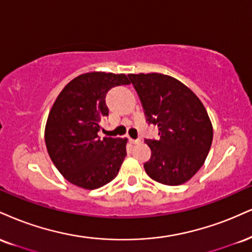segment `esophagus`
<instances>
[{
    "mask_svg": "<svg viewBox=\"0 0 252 252\" xmlns=\"http://www.w3.org/2000/svg\"><path fill=\"white\" fill-rule=\"evenodd\" d=\"M130 142H131L132 144H138L139 142H141V139H139V138H137V139H132V138H130Z\"/></svg>",
    "mask_w": 252,
    "mask_h": 252,
    "instance_id": "1",
    "label": "esophagus"
}]
</instances>
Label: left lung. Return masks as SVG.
I'll list each match as a JSON object with an SVG mask.
<instances>
[{
    "label": "left lung",
    "mask_w": 252,
    "mask_h": 252,
    "mask_svg": "<svg viewBox=\"0 0 252 252\" xmlns=\"http://www.w3.org/2000/svg\"><path fill=\"white\" fill-rule=\"evenodd\" d=\"M149 123L158 126L159 139H145L151 157L144 163L148 176L165 186L186 183L204 164L213 124L191 89L168 75L129 74Z\"/></svg>",
    "instance_id": "8db88e82"
}]
</instances>
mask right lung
Returning <instances> with one entry per match:
<instances>
[{
  "instance_id": "obj_1",
  "label": "right lung",
  "mask_w": 252,
  "mask_h": 252,
  "mask_svg": "<svg viewBox=\"0 0 252 252\" xmlns=\"http://www.w3.org/2000/svg\"><path fill=\"white\" fill-rule=\"evenodd\" d=\"M124 74L93 71L75 77L57 96L48 116V154L63 177L83 189H98L118 175L126 156V138H99L109 115L108 90L129 84Z\"/></svg>"
}]
</instances>
